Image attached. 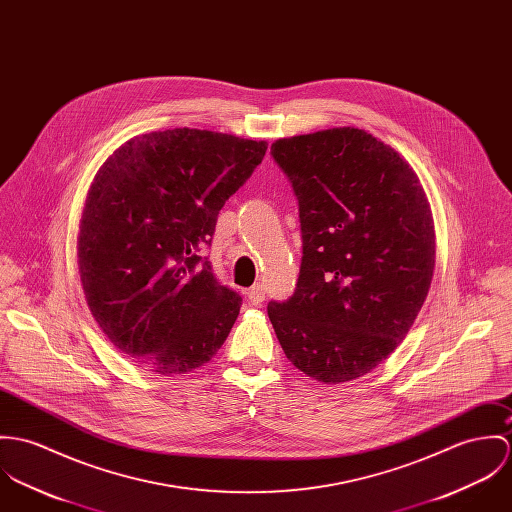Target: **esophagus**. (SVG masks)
Masks as SVG:
<instances>
[{"instance_id":"34e87169","label":"esophagus","mask_w":512,"mask_h":512,"mask_svg":"<svg viewBox=\"0 0 512 512\" xmlns=\"http://www.w3.org/2000/svg\"><path fill=\"white\" fill-rule=\"evenodd\" d=\"M247 298H249V302L251 304H261L263 300H265V288L261 286V284H255V286H251L249 290H247Z\"/></svg>"}]
</instances>
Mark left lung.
Instances as JSON below:
<instances>
[{
    "mask_svg": "<svg viewBox=\"0 0 512 512\" xmlns=\"http://www.w3.org/2000/svg\"><path fill=\"white\" fill-rule=\"evenodd\" d=\"M271 155L298 198L302 265L267 312L288 361L326 385L387 359L432 283L436 235L424 188L391 145L334 127L279 139Z\"/></svg>",
    "mask_w": 512,
    "mask_h": 512,
    "instance_id": "8db88e82",
    "label": "left lung"
}]
</instances>
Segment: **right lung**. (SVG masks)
Segmentation results:
<instances>
[{"label":"right lung","mask_w":512,"mask_h":512,"mask_svg":"<svg viewBox=\"0 0 512 512\" xmlns=\"http://www.w3.org/2000/svg\"><path fill=\"white\" fill-rule=\"evenodd\" d=\"M265 151L267 141L176 127L129 139L102 165L82 210L78 271L94 320L121 353L180 375L224 345L241 296L200 251Z\"/></svg>","instance_id":"right-lung-1"}]
</instances>
